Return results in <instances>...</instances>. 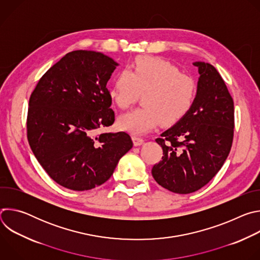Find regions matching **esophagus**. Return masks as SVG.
<instances>
[{
  "label": "esophagus",
  "instance_id": "34e87169",
  "mask_svg": "<svg viewBox=\"0 0 260 260\" xmlns=\"http://www.w3.org/2000/svg\"><path fill=\"white\" fill-rule=\"evenodd\" d=\"M132 139H133V142H134V145H135V146H140V145H142L143 142H144V140H143L142 138L137 137V136H133Z\"/></svg>",
  "mask_w": 260,
  "mask_h": 260
}]
</instances>
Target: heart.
<instances>
[{
    "instance_id": "b5f03b06",
    "label": "heart",
    "mask_w": 260,
    "mask_h": 260,
    "mask_svg": "<svg viewBox=\"0 0 260 260\" xmlns=\"http://www.w3.org/2000/svg\"><path fill=\"white\" fill-rule=\"evenodd\" d=\"M139 94H144L143 108L121 115L117 121L120 129L133 135L150 132L159 122L172 125L180 121L193 106L197 83L166 59L139 56L116 76L109 96L116 107L125 110Z\"/></svg>"
}]
</instances>
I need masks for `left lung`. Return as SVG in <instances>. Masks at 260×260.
I'll return each instance as SVG.
<instances>
[{"label":"left lung","mask_w":260,"mask_h":260,"mask_svg":"<svg viewBox=\"0 0 260 260\" xmlns=\"http://www.w3.org/2000/svg\"><path fill=\"white\" fill-rule=\"evenodd\" d=\"M200 78L189 112L155 141L162 159L152 176L164 188L179 194L201 189L228 158L234 139V100L218 71L204 61L193 62Z\"/></svg>","instance_id":"8db88e82"}]
</instances>
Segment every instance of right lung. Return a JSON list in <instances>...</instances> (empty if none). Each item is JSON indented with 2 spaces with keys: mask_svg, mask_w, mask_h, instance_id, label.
Returning <instances> with one entry per match:
<instances>
[{
  "mask_svg": "<svg viewBox=\"0 0 260 260\" xmlns=\"http://www.w3.org/2000/svg\"><path fill=\"white\" fill-rule=\"evenodd\" d=\"M116 66L101 52H69L30 94L26 119L30 149L49 177L68 189L100 186L133 147L124 132L98 133L115 120L107 82Z\"/></svg>",
  "mask_w": 260,
  "mask_h": 260,
  "instance_id": "right-lung-1",
  "label": "right lung"
}]
</instances>
